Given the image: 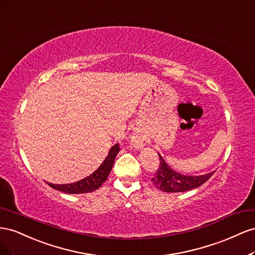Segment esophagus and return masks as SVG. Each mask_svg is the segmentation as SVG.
I'll use <instances>...</instances> for the list:
<instances>
[{"label": "esophagus", "instance_id": "obj_1", "mask_svg": "<svg viewBox=\"0 0 255 255\" xmlns=\"http://www.w3.org/2000/svg\"><path fill=\"white\" fill-rule=\"evenodd\" d=\"M132 143L134 145V147H141L142 146V139L140 136H134L132 137Z\"/></svg>", "mask_w": 255, "mask_h": 255}]
</instances>
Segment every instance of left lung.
Returning a JSON list of instances; mask_svg holds the SVG:
<instances>
[{
  "mask_svg": "<svg viewBox=\"0 0 255 255\" xmlns=\"http://www.w3.org/2000/svg\"><path fill=\"white\" fill-rule=\"evenodd\" d=\"M159 159L160 165L154 177L151 178V183L157 187V189L163 192H185L191 190V189L198 188L202 184H204L215 173L210 172L200 176L183 175V174L172 170L160 155Z\"/></svg>",
  "mask_w": 255,
  "mask_h": 255,
  "instance_id": "left-lung-1",
  "label": "left lung"
}]
</instances>
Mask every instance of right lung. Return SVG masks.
Listing matches in <instances>:
<instances>
[{
	"label": "right lung",
	"instance_id": "right-lung-1",
	"mask_svg": "<svg viewBox=\"0 0 255 255\" xmlns=\"http://www.w3.org/2000/svg\"><path fill=\"white\" fill-rule=\"evenodd\" d=\"M120 151V145L115 144L114 146L109 151V155L105 159V161L101 163L99 168L91 174L90 176H87L81 180L76 181V183L67 184V185H54L47 183L51 188L59 190L61 192L69 193V194H76V193H87L95 191L101 185H103L107 180L109 174H110L112 166L114 163V160L116 155Z\"/></svg>",
	"mask_w": 255,
	"mask_h": 255
}]
</instances>
